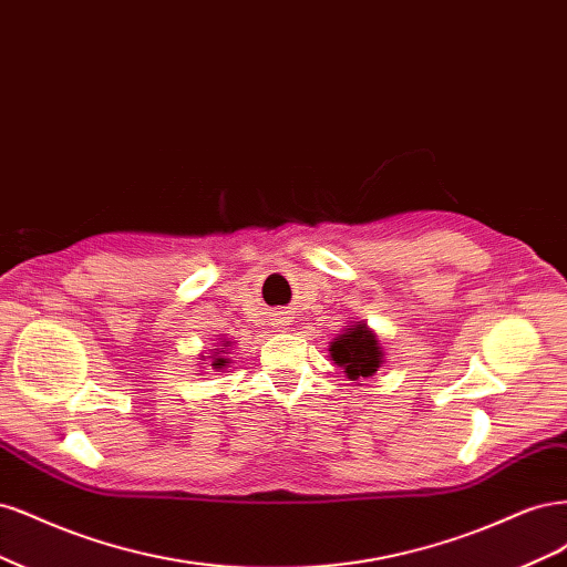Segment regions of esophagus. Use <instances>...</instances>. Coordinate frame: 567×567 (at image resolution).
Instances as JSON below:
<instances>
[{
	"label": "esophagus",
	"instance_id": "34e87169",
	"mask_svg": "<svg viewBox=\"0 0 567 567\" xmlns=\"http://www.w3.org/2000/svg\"><path fill=\"white\" fill-rule=\"evenodd\" d=\"M282 322H285V320H282V318H280V320H278V318H276V327H280V324H282Z\"/></svg>",
	"mask_w": 567,
	"mask_h": 567
}]
</instances>
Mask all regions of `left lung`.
<instances>
[{"label":"left lung","mask_w":567,"mask_h":567,"mask_svg":"<svg viewBox=\"0 0 567 567\" xmlns=\"http://www.w3.org/2000/svg\"><path fill=\"white\" fill-rule=\"evenodd\" d=\"M330 355L339 368H343L346 377H349L353 383L364 377L377 374V370L383 362L377 334L364 322L346 324L343 334H339L330 343Z\"/></svg>","instance_id":"8db88e82"}]
</instances>
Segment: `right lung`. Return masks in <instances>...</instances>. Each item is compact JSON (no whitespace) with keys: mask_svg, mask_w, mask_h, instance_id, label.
I'll use <instances>...</instances> for the list:
<instances>
[{"mask_svg":"<svg viewBox=\"0 0 567 567\" xmlns=\"http://www.w3.org/2000/svg\"><path fill=\"white\" fill-rule=\"evenodd\" d=\"M224 346H228V341H226ZM214 351H216V358L212 360V368H214L216 372H221L224 368H228V358H224V351H218V349H214Z\"/></svg>","mask_w":567,"mask_h":567,"instance_id":"obj_1","label":"right lung"}]
</instances>
